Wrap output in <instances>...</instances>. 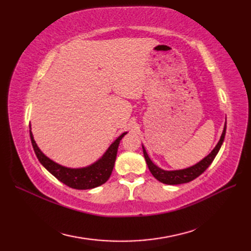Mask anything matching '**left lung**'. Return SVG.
Instances as JSON below:
<instances>
[{
	"instance_id": "8db88e82",
	"label": "left lung",
	"mask_w": 251,
	"mask_h": 251,
	"mask_svg": "<svg viewBox=\"0 0 251 251\" xmlns=\"http://www.w3.org/2000/svg\"><path fill=\"white\" fill-rule=\"evenodd\" d=\"M225 133H226V124L224 125V128L221 137H220L219 142L217 143V146L215 149L212 150L210 153L203 158L201 161L198 163H196L193 166H189V168L183 169V170H175V171H165L157 166L153 161L151 160L146 149L142 146L143 150V155L144 158H146L147 164L149 166V170L151 173V175L158 180L162 182L164 184H169V185H177V184H182V183H187V182H191L197 177H199L202 173L205 172L208 166L211 164V162L214 161L215 157L219 153L220 149H221V146L223 144L224 138H225Z\"/></svg>"
}]
</instances>
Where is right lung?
I'll list each match as a JSON object with an SVG mask.
<instances>
[{
	"label": "right lung",
	"instance_id": "add662e5",
	"mask_svg": "<svg viewBox=\"0 0 251 251\" xmlns=\"http://www.w3.org/2000/svg\"><path fill=\"white\" fill-rule=\"evenodd\" d=\"M29 127L30 139H31L34 153L41 164L60 182H63L64 184L75 189L95 188L97 186L102 185L108 181L112 174L114 164H115L119 142L127 133L125 132L121 134L119 137L111 144L109 149L105 151V153L101 156V158L98 159L94 163L85 166V168L72 169L60 165L51 160L49 157L45 155L40 150V148L37 147V144L34 140L33 134L31 132V126H29Z\"/></svg>",
	"mask_w": 251,
	"mask_h": 251
}]
</instances>
